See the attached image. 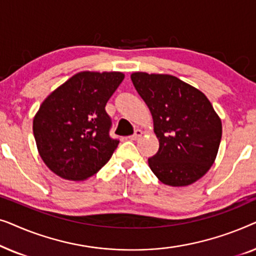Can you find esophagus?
<instances>
[{
    "label": "esophagus",
    "instance_id": "esophagus-1",
    "mask_svg": "<svg viewBox=\"0 0 256 256\" xmlns=\"http://www.w3.org/2000/svg\"><path fill=\"white\" fill-rule=\"evenodd\" d=\"M142 134H143V132H142L141 129H136L134 134H132V136H129V138L132 140V141H135V140H138L140 138H141Z\"/></svg>",
    "mask_w": 256,
    "mask_h": 256
}]
</instances>
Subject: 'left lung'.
Returning a JSON list of instances; mask_svg holds the SVG:
<instances>
[{"instance_id": "left-lung-1", "label": "left lung", "mask_w": 256, "mask_h": 256, "mask_svg": "<svg viewBox=\"0 0 256 256\" xmlns=\"http://www.w3.org/2000/svg\"><path fill=\"white\" fill-rule=\"evenodd\" d=\"M149 107L160 148L148 160L163 184L186 186L208 172L222 140V120L204 93L169 74L130 76Z\"/></svg>"}]
</instances>
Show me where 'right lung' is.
Instances as JSON below:
<instances>
[{
    "label": "right lung",
    "instance_id": "obj_1",
    "mask_svg": "<svg viewBox=\"0 0 256 256\" xmlns=\"http://www.w3.org/2000/svg\"><path fill=\"white\" fill-rule=\"evenodd\" d=\"M124 76L121 72H80L54 90L34 118L38 152L48 169L68 180L96 174L113 155L107 101Z\"/></svg>",
    "mask_w": 256,
    "mask_h": 256
}]
</instances>
